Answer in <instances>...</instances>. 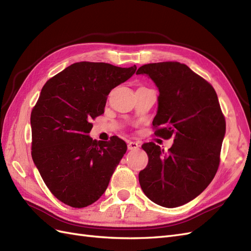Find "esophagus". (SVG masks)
Here are the masks:
<instances>
[{
  "mask_svg": "<svg viewBox=\"0 0 251 251\" xmlns=\"http://www.w3.org/2000/svg\"><path fill=\"white\" fill-rule=\"evenodd\" d=\"M139 143L138 142H135V141H131V142H128L127 143V149L128 150H137V149H139Z\"/></svg>",
  "mask_w": 251,
  "mask_h": 251,
  "instance_id": "esophagus-1",
  "label": "esophagus"
}]
</instances>
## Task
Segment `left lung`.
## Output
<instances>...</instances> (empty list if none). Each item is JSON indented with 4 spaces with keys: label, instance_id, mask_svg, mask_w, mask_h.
I'll return each instance as SVG.
<instances>
[{
    "label": "left lung",
    "instance_id": "left-lung-1",
    "mask_svg": "<svg viewBox=\"0 0 251 251\" xmlns=\"http://www.w3.org/2000/svg\"><path fill=\"white\" fill-rule=\"evenodd\" d=\"M159 90L155 135L174 137L168 153L154 142L144 143L147 168L139 183L150 200L163 207H178L199 196L214 179L220 163L226 123L215 89L200 75L178 62L141 66Z\"/></svg>",
    "mask_w": 251,
    "mask_h": 251
}]
</instances>
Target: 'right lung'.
<instances>
[{
  "label": "right lung",
  "instance_id": "obj_1",
  "mask_svg": "<svg viewBox=\"0 0 251 251\" xmlns=\"http://www.w3.org/2000/svg\"><path fill=\"white\" fill-rule=\"evenodd\" d=\"M137 67L80 62L51 77L32 109L31 155L49 191L59 201L81 208L96 202L126 151L116 136L96 141L91 119L103 114L111 90Z\"/></svg>",
  "mask_w": 251,
  "mask_h": 251
}]
</instances>
